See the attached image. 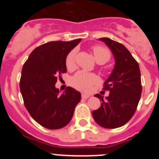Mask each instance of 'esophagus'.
Returning a JSON list of instances; mask_svg holds the SVG:
<instances>
[{
  "label": "esophagus",
  "instance_id": "esophagus-1",
  "mask_svg": "<svg viewBox=\"0 0 159 159\" xmlns=\"http://www.w3.org/2000/svg\"><path fill=\"white\" fill-rule=\"evenodd\" d=\"M90 97V95H88V94H85V93H83L82 94V98L83 99H88V98H89Z\"/></svg>",
  "mask_w": 159,
  "mask_h": 159
}]
</instances>
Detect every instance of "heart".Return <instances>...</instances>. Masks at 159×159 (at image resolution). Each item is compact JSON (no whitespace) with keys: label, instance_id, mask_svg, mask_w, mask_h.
<instances>
[{"label":"heart","instance_id":"b5f03b06","mask_svg":"<svg viewBox=\"0 0 159 159\" xmlns=\"http://www.w3.org/2000/svg\"><path fill=\"white\" fill-rule=\"evenodd\" d=\"M95 60L99 64H103L111 59V52L106 48L95 46L92 48ZM76 50H72L66 58V66L68 69H73L75 67ZM99 83V79L94 74L85 71H78L71 79V84L76 89L83 92H89L95 84Z\"/></svg>","mask_w":159,"mask_h":159}]
</instances>
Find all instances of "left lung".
Returning <instances> with one entry per match:
<instances>
[{
    "label": "left lung",
    "mask_w": 159,
    "mask_h": 159,
    "mask_svg": "<svg viewBox=\"0 0 159 159\" xmlns=\"http://www.w3.org/2000/svg\"><path fill=\"white\" fill-rule=\"evenodd\" d=\"M106 43L115 58L112 72L104 83L103 89L109 95L103 99L99 94L94 96L102 101L99 109L92 111L94 120L104 128H118L134 116L142 93L141 73L139 64L127 48L110 38H99Z\"/></svg>",
    "instance_id": "obj_1"
}]
</instances>
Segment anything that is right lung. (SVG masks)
<instances>
[{
  "instance_id": "right-lung-1",
  "label": "right lung",
  "mask_w": 159,
  "mask_h": 159,
  "mask_svg": "<svg viewBox=\"0 0 159 159\" xmlns=\"http://www.w3.org/2000/svg\"><path fill=\"white\" fill-rule=\"evenodd\" d=\"M81 39L51 41L36 48L22 68L20 89L25 107L35 121L51 130L71 121L80 92L67 87L61 95L55 84L57 75L67 71L66 58Z\"/></svg>"
}]
</instances>
